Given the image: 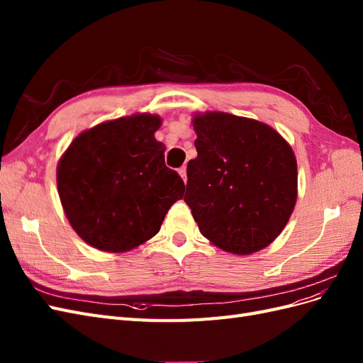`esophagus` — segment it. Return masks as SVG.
<instances>
[{
    "instance_id": "1",
    "label": "esophagus",
    "mask_w": 363,
    "mask_h": 363,
    "mask_svg": "<svg viewBox=\"0 0 363 363\" xmlns=\"http://www.w3.org/2000/svg\"><path fill=\"white\" fill-rule=\"evenodd\" d=\"M179 174H180V177L183 179V182H184V183L188 182V175H186V167H182V168H179Z\"/></svg>"
}]
</instances>
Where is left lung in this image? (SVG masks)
Returning a JSON list of instances; mask_svg holds the SVG:
<instances>
[{
    "instance_id": "left-lung-1",
    "label": "left lung",
    "mask_w": 363,
    "mask_h": 363,
    "mask_svg": "<svg viewBox=\"0 0 363 363\" xmlns=\"http://www.w3.org/2000/svg\"><path fill=\"white\" fill-rule=\"evenodd\" d=\"M184 201L200 232L227 252L268 247L296 201V160L272 127L224 112L195 115Z\"/></svg>"
}]
</instances>
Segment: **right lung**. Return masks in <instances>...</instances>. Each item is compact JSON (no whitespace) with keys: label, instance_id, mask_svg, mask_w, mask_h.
Masks as SVG:
<instances>
[{"label":"right lung","instance_id":"1","mask_svg":"<svg viewBox=\"0 0 363 363\" xmlns=\"http://www.w3.org/2000/svg\"><path fill=\"white\" fill-rule=\"evenodd\" d=\"M157 115L124 116L77 136L57 164L69 224L86 244L123 252L159 233L184 183L164 164Z\"/></svg>","mask_w":363,"mask_h":363}]
</instances>
